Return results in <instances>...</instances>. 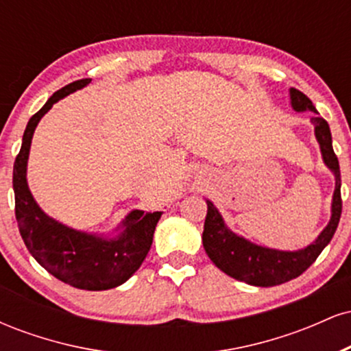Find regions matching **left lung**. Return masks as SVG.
<instances>
[{"instance_id": "left-lung-1", "label": "left lung", "mask_w": 351, "mask_h": 351, "mask_svg": "<svg viewBox=\"0 0 351 351\" xmlns=\"http://www.w3.org/2000/svg\"><path fill=\"white\" fill-rule=\"evenodd\" d=\"M291 100L293 110H310L317 114L315 117H312V123L315 125V136L318 143H320L322 156H324L325 165L335 173L332 217H330L328 226L320 232L315 243L295 252L261 247V245L249 243L244 237L236 236L234 232L229 231L215 204L211 201H206L208 215L206 221H204L203 245L209 259L215 263L217 269H221L228 276L245 282V284L257 285V287H272V285L284 284V282L295 279L300 274L307 271L310 265L315 263L320 252L324 251L325 245L332 241L341 216L340 165H338V158L335 152H333L332 134H330L327 120L318 115L312 100L304 92L292 87Z\"/></svg>"}]
</instances>
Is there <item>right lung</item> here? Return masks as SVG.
Here are the masks:
<instances>
[{
  "instance_id": "add662e5",
  "label": "right lung",
  "mask_w": 351,
  "mask_h": 351,
  "mask_svg": "<svg viewBox=\"0 0 351 351\" xmlns=\"http://www.w3.org/2000/svg\"><path fill=\"white\" fill-rule=\"evenodd\" d=\"M88 82L90 79H80L59 88L27 122L13 168L14 213L27 251L47 272L75 289L107 291L130 279L142 265L162 213L135 209L125 217L122 234L117 239H104L64 226L44 215L26 181L27 156L36 125L59 99L86 87Z\"/></svg>"
}]
</instances>
